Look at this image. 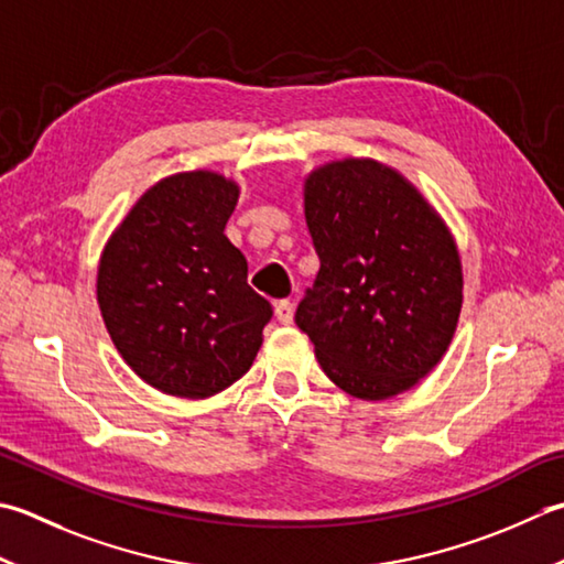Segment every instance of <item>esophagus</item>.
<instances>
[{"instance_id": "esophagus-1", "label": "esophagus", "mask_w": 564, "mask_h": 564, "mask_svg": "<svg viewBox=\"0 0 564 564\" xmlns=\"http://www.w3.org/2000/svg\"><path fill=\"white\" fill-rule=\"evenodd\" d=\"M275 319L281 325H291L293 323V303L291 301H279L275 303Z\"/></svg>"}]
</instances>
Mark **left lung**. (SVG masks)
I'll list each match as a JSON object with an SVG mask.
<instances>
[{"mask_svg": "<svg viewBox=\"0 0 564 564\" xmlns=\"http://www.w3.org/2000/svg\"><path fill=\"white\" fill-rule=\"evenodd\" d=\"M319 271L295 325L341 391L381 401L435 367L462 307L459 253L421 193L377 161H337L305 183Z\"/></svg>", "mask_w": 564, "mask_h": 564, "instance_id": "8db88e82", "label": "left lung"}]
</instances>
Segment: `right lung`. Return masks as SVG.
<instances>
[{"instance_id": "obj_1", "label": "right lung", "mask_w": 564, "mask_h": 564, "mask_svg": "<svg viewBox=\"0 0 564 564\" xmlns=\"http://www.w3.org/2000/svg\"><path fill=\"white\" fill-rule=\"evenodd\" d=\"M239 187L209 171L141 195L99 261L97 301L124 361L153 389L205 399L245 377L273 315L225 235Z\"/></svg>"}]
</instances>
